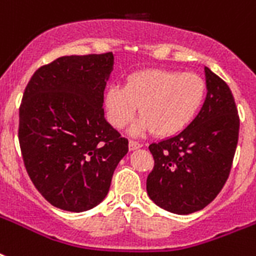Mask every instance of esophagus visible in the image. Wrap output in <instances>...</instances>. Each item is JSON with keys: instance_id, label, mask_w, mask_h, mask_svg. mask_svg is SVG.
Listing matches in <instances>:
<instances>
[{"instance_id": "esophagus-1", "label": "esophagus", "mask_w": 256, "mask_h": 256, "mask_svg": "<svg viewBox=\"0 0 256 256\" xmlns=\"http://www.w3.org/2000/svg\"><path fill=\"white\" fill-rule=\"evenodd\" d=\"M142 148V144H140V142H136V140H130L128 142V148L130 150H136V148Z\"/></svg>"}]
</instances>
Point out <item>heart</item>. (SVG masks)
<instances>
[{"instance_id":"b5f03b06","label":"heart","mask_w":256,"mask_h":256,"mask_svg":"<svg viewBox=\"0 0 256 256\" xmlns=\"http://www.w3.org/2000/svg\"><path fill=\"white\" fill-rule=\"evenodd\" d=\"M204 82L198 74L174 70H142L130 74L124 86L112 85L104 92L108 122L124 128L138 108L134 132L171 136L190 122L204 98Z\"/></svg>"}]
</instances>
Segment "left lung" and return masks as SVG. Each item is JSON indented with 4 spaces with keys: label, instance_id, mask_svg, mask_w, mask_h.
Returning <instances> with one entry per match:
<instances>
[{
    "label": "left lung",
    "instance_id": "1",
    "mask_svg": "<svg viewBox=\"0 0 256 256\" xmlns=\"http://www.w3.org/2000/svg\"><path fill=\"white\" fill-rule=\"evenodd\" d=\"M207 96L200 112L176 136L152 144L154 168L146 180L152 202L174 214L204 208L230 175L239 116L230 88L204 68Z\"/></svg>",
    "mask_w": 256,
    "mask_h": 256
}]
</instances>
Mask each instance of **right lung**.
<instances>
[{
	"instance_id": "right-lung-1",
	"label": "right lung",
	"mask_w": 256,
	"mask_h": 256,
	"mask_svg": "<svg viewBox=\"0 0 256 256\" xmlns=\"http://www.w3.org/2000/svg\"><path fill=\"white\" fill-rule=\"evenodd\" d=\"M112 52L60 57L30 78L20 106L18 140L26 171L61 210H90L108 195L128 140L104 120Z\"/></svg>"
}]
</instances>
